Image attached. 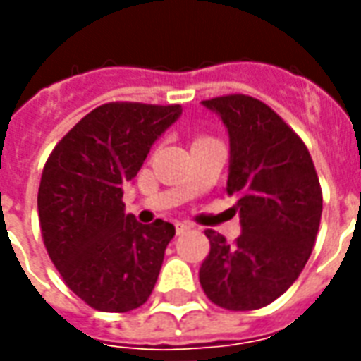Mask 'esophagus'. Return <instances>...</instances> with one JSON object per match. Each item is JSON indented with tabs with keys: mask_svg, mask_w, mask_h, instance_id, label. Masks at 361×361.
Wrapping results in <instances>:
<instances>
[{
	"mask_svg": "<svg viewBox=\"0 0 361 361\" xmlns=\"http://www.w3.org/2000/svg\"><path fill=\"white\" fill-rule=\"evenodd\" d=\"M191 230V224L189 222H176V232L178 234H183V232H188Z\"/></svg>",
	"mask_w": 361,
	"mask_h": 361,
	"instance_id": "1",
	"label": "esophagus"
}]
</instances>
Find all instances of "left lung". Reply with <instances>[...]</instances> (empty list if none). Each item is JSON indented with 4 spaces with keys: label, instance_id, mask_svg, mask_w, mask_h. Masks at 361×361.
I'll return each mask as SVG.
<instances>
[{
    "label": "left lung",
    "instance_id": "obj_1",
    "mask_svg": "<svg viewBox=\"0 0 361 361\" xmlns=\"http://www.w3.org/2000/svg\"><path fill=\"white\" fill-rule=\"evenodd\" d=\"M201 104L228 131L226 193L242 234L230 245L204 232L211 251L199 280L224 310H259L284 294L310 259L323 211L319 178L302 139L267 104L245 94Z\"/></svg>",
    "mask_w": 361,
    "mask_h": 361
}]
</instances>
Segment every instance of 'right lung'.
Masks as SVG:
<instances>
[{"mask_svg": "<svg viewBox=\"0 0 361 361\" xmlns=\"http://www.w3.org/2000/svg\"><path fill=\"white\" fill-rule=\"evenodd\" d=\"M180 116V104H104L58 142L44 166V245L67 286L94 310H137L157 284L176 228L160 219L141 224L127 214L123 185Z\"/></svg>", "mask_w": 361, "mask_h": 361, "instance_id": "1", "label": "right lung"}]
</instances>
